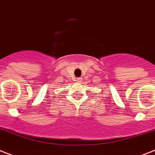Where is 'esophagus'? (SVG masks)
<instances>
[{
	"instance_id": "obj_1",
	"label": "esophagus",
	"mask_w": 155,
	"mask_h": 155,
	"mask_svg": "<svg viewBox=\"0 0 155 155\" xmlns=\"http://www.w3.org/2000/svg\"><path fill=\"white\" fill-rule=\"evenodd\" d=\"M77 81H78V82H81V78H77Z\"/></svg>"
}]
</instances>
